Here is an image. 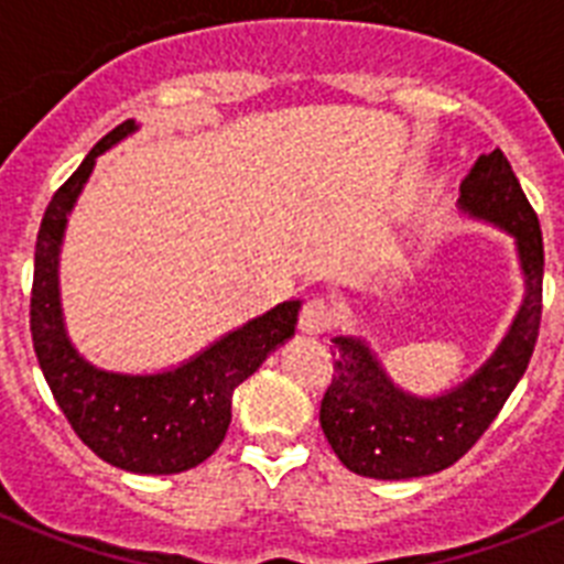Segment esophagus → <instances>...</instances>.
Here are the masks:
<instances>
[{"label":"esophagus","instance_id":"34e87169","mask_svg":"<svg viewBox=\"0 0 564 564\" xmlns=\"http://www.w3.org/2000/svg\"><path fill=\"white\" fill-rule=\"evenodd\" d=\"M333 325H336V311L330 307V302L322 296L307 299L302 313H299V330L307 333V336H322Z\"/></svg>","mask_w":564,"mask_h":564}]
</instances>
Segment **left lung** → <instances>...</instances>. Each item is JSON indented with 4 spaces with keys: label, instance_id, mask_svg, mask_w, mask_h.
Here are the masks:
<instances>
[{
    "label": "left lung",
    "instance_id": "1",
    "mask_svg": "<svg viewBox=\"0 0 564 564\" xmlns=\"http://www.w3.org/2000/svg\"><path fill=\"white\" fill-rule=\"evenodd\" d=\"M463 214L514 237L525 296L480 370L441 395L401 390L361 336L333 338V383L318 410L327 443L344 466L372 480H410L449 468L491 426L525 372L542 316V231L500 149L480 154L460 183Z\"/></svg>",
    "mask_w": 564,
    "mask_h": 564
}]
</instances>
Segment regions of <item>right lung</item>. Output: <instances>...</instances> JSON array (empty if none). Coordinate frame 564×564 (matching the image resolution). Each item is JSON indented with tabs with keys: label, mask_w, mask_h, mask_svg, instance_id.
<instances>
[{
	"label": "right lung",
	"mask_w": 564,
	"mask_h": 564,
	"mask_svg": "<svg viewBox=\"0 0 564 564\" xmlns=\"http://www.w3.org/2000/svg\"><path fill=\"white\" fill-rule=\"evenodd\" d=\"M138 129L123 121L104 134L53 194L36 237L30 333L50 392L76 435L109 466L134 475H177L217 452L231 423V395L296 333L302 302L291 299L226 333L206 350L161 372H115L89 364L64 327L58 253L67 217L96 169L98 154Z\"/></svg>",
	"instance_id": "add662e5"
}]
</instances>
